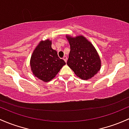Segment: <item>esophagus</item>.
Returning a JSON list of instances; mask_svg holds the SVG:
<instances>
[{
    "label": "esophagus",
    "instance_id": "34e87169",
    "mask_svg": "<svg viewBox=\"0 0 129 129\" xmlns=\"http://www.w3.org/2000/svg\"><path fill=\"white\" fill-rule=\"evenodd\" d=\"M63 60H64L65 62H67V57L64 56V57H63Z\"/></svg>",
    "mask_w": 129,
    "mask_h": 129
}]
</instances>
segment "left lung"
I'll list each match as a JSON object with an SVG mask.
<instances>
[{"label":"left lung","mask_w":129,"mask_h":129,"mask_svg":"<svg viewBox=\"0 0 129 129\" xmlns=\"http://www.w3.org/2000/svg\"><path fill=\"white\" fill-rule=\"evenodd\" d=\"M70 46L67 64L78 77L88 80L100 71L101 62L95 47L85 37L66 36Z\"/></svg>","instance_id":"obj_1"}]
</instances>
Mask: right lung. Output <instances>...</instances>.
<instances>
[{
  "instance_id": "obj_1",
  "label": "right lung",
  "mask_w": 129,
  "mask_h": 129,
  "mask_svg": "<svg viewBox=\"0 0 129 129\" xmlns=\"http://www.w3.org/2000/svg\"><path fill=\"white\" fill-rule=\"evenodd\" d=\"M49 39L41 41L35 49L30 59L31 70L34 76L44 82L52 80L66 62L51 47Z\"/></svg>"
}]
</instances>
